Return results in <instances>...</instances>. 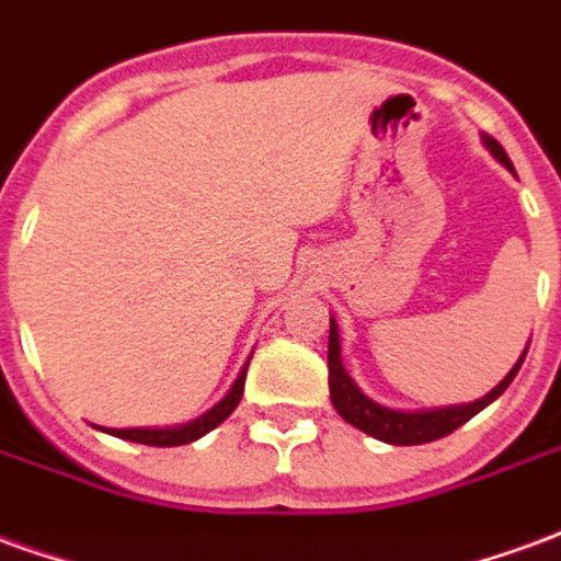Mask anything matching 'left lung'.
I'll return each instance as SVG.
<instances>
[{
	"mask_svg": "<svg viewBox=\"0 0 561 561\" xmlns=\"http://www.w3.org/2000/svg\"><path fill=\"white\" fill-rule=\"evenodd\" d=\"M483 147L493 152L495 159L505 164L507 171H514V164L507 159V152L502 149L499 140L490 135H483ZM529 352V348H526ZM526 352L519 354V360L514 369L507 373L499 385H495L486 397L469 402V405H447V409H430V412H397L388 405H378L376 400H369L364 390L354 385V378L345 373L340 354V330L336 321L330 318V342H328V369H330V402L333 409L340 412L342 421H348L357 430H364L366 435H373L378 442H388V445H426L435 438H445L454 430H459L462 423L471 421L474 414L483 412L493 400H499L505 388L514 381L519 373V366L526 360Z\"/></svg>",
	"mask_w": 561,
	"mask_h": 561,
	"instance_id": "8db88e82",
	"label": "left lung"
}]
</instances>
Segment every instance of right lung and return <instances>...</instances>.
<instances>
[{"mask_svg":"<svg viewBox=\"0 0 561 561\" xmlns=\"http://www.w3.org/2000/svg\"><path fill=\"white\" fill-rule=\"evenodd\" d=\"M245 369H249V364L243 366V373L237 376L231 390L225 393V400H221L219 405H213L207 414H201L197 421L183 423V426H171V430H104V426H95V430L116 435V438L138 442V445H149V447L188 445V442H195V438H201V435H207L209 430H216V426H219V423L225 421L237 405H240V397H243V385H245Z\"/></svg>","mask_w":561,"mask_h":561,"instance_id":"1","label":"right lung"}]
</instances>
